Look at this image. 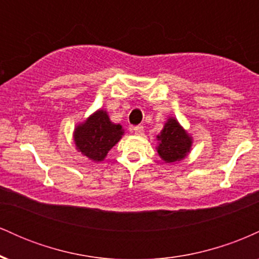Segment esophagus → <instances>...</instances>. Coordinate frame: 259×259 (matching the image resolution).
Returning <instances> with one entry per match:
<instances>
[{
	"label": "esophagus",
	"mask_w": 259,
	"mask_h": 259,
	"mask_svg": "<svg viewBox=\"0 0 259 259\" xmlns=\"http://www.w3.org/2000/svg\"><path fill=\"white\" fill-rule=\"evenodd\" d=\"M132 130L135 133V135H142V134H144V126H141V125L134 126Z\"/></svg>",
	"instance_id": "34e87169"
}]
</instances>
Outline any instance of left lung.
<instances>
[{"label":"left lung","instance_id":"1","mask_svg":"<svg viewBox=\"0 0 259 259\" xmlns=\"http://www.w3.org/2000/svg\"><path fill=\"white\" fill-rule=\"evenodd\" d=\"M157 141L156 150L164 163H177L186 158L194 144L192 136L174 117H168L162 132L157 135Z\"/></svg>","mask_w":259,"mask_h":259}]
</instances>
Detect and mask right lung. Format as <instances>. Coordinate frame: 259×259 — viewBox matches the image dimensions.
<instances>
[{"instance_id": "1", "label": "right lung", "mask_w": 259, "mask_h": 259, "mask_svg": "<svg viewBox=\"0 0 259 259\" xmlns=\"http://www.w3.org/2000/svg\"><path fill=\"white\" fill-rule=\"evenodd\" d=\"M124 129L114 124L108 112L100 108L74 127L73 140L78 152L92 162H102L113 146L120 141Z\"/></svg>"}]
</instances>
